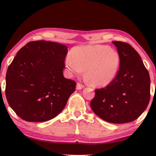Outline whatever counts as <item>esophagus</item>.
Returning a JSON list of instances; mask_svg holds the SVG:
<instances>
[{
	"label": "esophagus",
	"mask_w": 156,
	"mask_h": 156,
	"mask_svg": "<svg viewBox=\"0 0 156 156\" xmlns=\"http://www.w3.org/2000/svg\"><path fill=\"white\" fill-rule=\"evenodd\" d=\"M84 87V86L82 84H80V83H77L76 84V89H77V90H80V89H83Z\"/></svg>",
	"instance_id": "esophagus-1"
}]
</instances>
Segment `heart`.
<instances>
[{
  "label": "heart",
  "mask_w": 156,
  "mask_h": 156,
  "mask_svg": "<svg viewBox=\"0 0 156 156\" xmlns=\"http://www.w3.org/2000/svg\"><path fill=\"white\" fill-rule=\"evenodd\" d=\"M69 74H85L93 85L106 86L116 77L120 67L119 53L106 45L76 47L65 60Z\"/></svg>",
  "instance_id": "heart-1"
}]
</instances>
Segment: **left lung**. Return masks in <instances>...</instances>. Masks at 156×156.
Segmentation results:
<instances>
[{
	"mask_svg": "<svg viewBox=\"0 0 156 156\" xmlns=\"http://www.w3.org/2000/svg\"><path fill=\"white\" fill-rule=\"evenodd\" d=\"M120 67L114 80L96 89L91 108L103 120L113 123L131 122L141 115L150 101L151 80L139 54L126 42L114 41Z\"/></svg>",
	"mask_w": 156,
	"mask_h": 156,
	"instance_id": "obj_1",
	"label": "left lung"
}]
</instances>
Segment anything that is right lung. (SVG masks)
Listing matches in <instances>:
<instances>
[{
  "label": "right lung",
  "mask_w": 156,
  "mask_h": 156,
  "mask_svg": "<svg viewBox=\"0 0 156 156\" xmlns=\"http://www.w3.org/2000/svg\"><path fill=\"white\" fill-rule=\"evenodd\" d=\"M67 47L45 40L27 43L8 68L5 96L23 120L43 122L64 109L76 82L63 76Z\"/></svg>",
  "instance_id": "1"
}]
</instances>
